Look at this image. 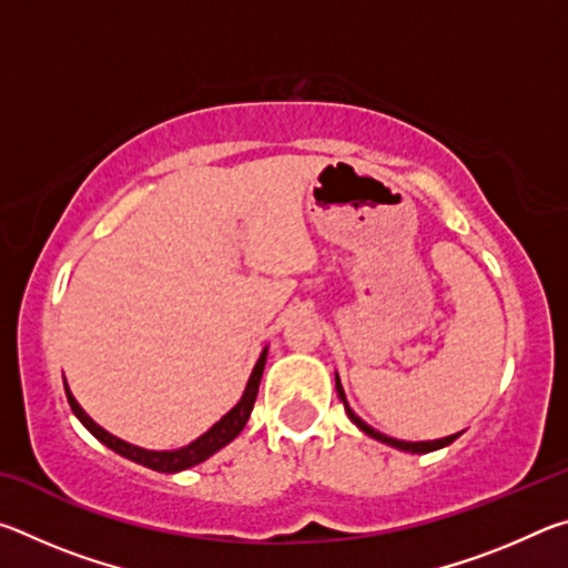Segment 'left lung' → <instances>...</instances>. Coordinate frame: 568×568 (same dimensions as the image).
Listing matches in <instances>:
<instances>
[{
	"instance_id": "obj_1",
	"label": "left lung",
	"mask_w": 568,
	"mask_h": 568,
	"mask_svg": "<svg viewBox=\"0 0 568 568\" xmlns=\"http://www.w3.org/2000/svg\"><path fill=\"white\" fill-rule=\"evenodd\" d=\"M335 390H338L343 406H345V410H348V416H351V420L355 423V426H358V428L363 430V434H368L371 438H376V440H381V444H388V446H393V448L410 450V454H428V450H438V448H444V446H448V444H454V440L460 436V434H454V436H446V438H438V440H420V444H408V440L388 438V436L378 434V430H373V428L368 426V423H363V420H361L358 416H355V413L348 408V400H345V393H343V386H341L338 376H335Z\"/></svg>"
}]
</instances>
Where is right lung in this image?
Instances as JSON below:
<instances>
[{
	"label": "right lung",
	"instance_id": "right-lung-1",
	"mask_svg": "<svg viewBox=\"0 0 568 568\" xmlns=\"http://www.w3.org/2000/svg\"><path fill=\"white\" fill-rule=\"evenodd\" d=\"M265 358H267V348L261 353V358H257L255 368H253V376L247 381V388L243 393V398H240L237 406L227 413V416L220 418L213 428L207 430V434L200 436L197 440H192L190 446L185 448H178V450H145V448H138V446H130L124 444V440L114 438L108 430L100 428L98 423H94L88 413L80 408V403L74 400V396L67 388L64 383V393H67V400H70V408L74 410V416L82 420V426L90 430V434L102 440L104 446L112 448L114 454H120L124 458L134 460V464H142L152 470H160V474H178V470H185L190 466H197L203 464L205 458H210L213 454H217L220 448L227 446L230 440H233L240 430L245 428V423L250 418V413H253L255 406V398H257V388H261V378H263V368H265Z\"/></svg>",
	"mask_w": 568,
	"mask_h": 568
}]
</instances>
